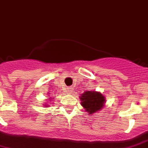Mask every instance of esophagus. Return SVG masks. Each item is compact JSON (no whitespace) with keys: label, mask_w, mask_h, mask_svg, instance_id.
<instances>
[{"label":"esophagus","mask_w":148,"mask_h":148,"mask_svg":"<svg viewBox=\"0 0 148 148\" xmlns=\"http://www.w3.org/2000/svg\"><path fill=\"white\" fill-rule=\"evenodd\" d=\"M73 88L71 87H69V88H67V92H69V93H71L72 92Z\"/></svg>","instance_id":"esophagus-1"}]
</instances>
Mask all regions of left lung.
<instances>
[{
  "mask_svg": "<svg viewBox=\"0 0 148 148\" xmlns=\"http://www.w3.org/2000/svg\"><path fill=\"white\" fill-rule=\"evenodd\" d=\"M81 105L88 115L97 112L105 106L106 97L100 92L86 91L79 96Z\"/></svg>",
  "mask_w": 148,
  "mask_h": 148,
  "instance_id": "1",
  "label": "left lung"
}]
</instances>
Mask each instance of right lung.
I'll return each mask as SVG.
<instances>
[{"label": "right lung", "mask_w": 148, "mask_h": 148, "mask_svg": "<svg viewBox=\"0 0 148 148\" xmlns=\"http://www.w3.org/2000/svg\"><path fill=\"white\" fill-rule=\"evenodd\" d=\"M49 100H50V101H51L52 100H53V98H51V97H50ZM43 105H44V106H47V107H48V106H49V103H48V104H47V103H45V104H43Z\"/></svg>", "instance_id": "add662e5"}]
</instances>
